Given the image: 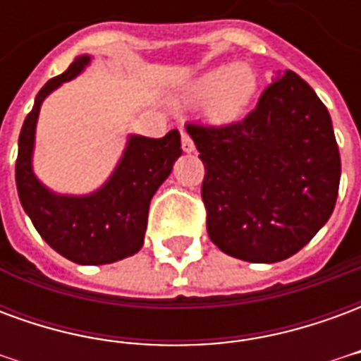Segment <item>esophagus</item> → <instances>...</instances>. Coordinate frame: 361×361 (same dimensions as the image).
<instances>
[{"mask_svg":"<svg viewBox=\"0 0 361 361\" xmlns=\"http://www.w3.org/2000/svg\"><path fill=\"white\" fill-rule=\"evenodd\" d=\"M181 149L185 150V152H191V150L195 149L193 139H191V135H189L188 131H181Z\"/></svg>","mask_w":361,"mask_h":361,"instance_id":"esophagus-1","label":"esophagus"}]
</instances>
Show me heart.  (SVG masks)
<instances>
[{"instance_id":"obj_1","label":"heart","mask_w":361,"mask_h":361,"mask_svg":"<svg viewBox=\"0 0 361 361\" xmlns=\"http://www.w3.org/2000/svg\"><path fill=\"white\" fill-rule=\"evenodd\" d=\"M257 79L250 67L235 63L232 67H219L191 82L183 94L185 102H207L209 116L216 121H230L238 118L250 104L255 92Z\"/></svg>"}]
</instances>
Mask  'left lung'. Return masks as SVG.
<instances>
[{"label":"left lung","mask_w":361,"mask_h":361,"mask_svg":"<svg viewBox=\"0 0 361 361\" xmlns=\"http://www.w3.org/2000/svg\"><path fill=\"white\" fill-rule=\"evenodd\" d=\"M185 129L204 164L209 238L228 255L284 261L333 214L341 183L333 123L294 71L279 73L242 119L188 121Z\"/></svg>","instance_id":"1"}]
</instances>
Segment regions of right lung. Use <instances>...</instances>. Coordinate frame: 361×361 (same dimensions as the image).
<instances>
[{
	"mask_svg": "<svg viewBox=\"0 0 361 361\" xmlns=\"http://www.w3.org/2000/svg\"><path fill=\"white\" fill-rule=\"evenodd\" d=\"M89 63L77 58L36 94L35 108L23 123L15 180L23 209L51 250L79 265H108L142 247L149 204L181 154L180 131L160 139L131 137L118 170L100 191L89 197H58L36 180L30 166L40 104L61 82L73 79Z\"/></svg>",
	"mask_w": 361,
	"mask_h": 361,
	"instance_id": "obj_1",
	"label": "right lung"
}]
</instances>
